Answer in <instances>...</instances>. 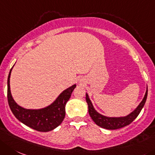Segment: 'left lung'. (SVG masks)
<instances>
[{
	"label": "left lung",
	"instance_id": "obj_1",
	"mask_svg": "<svg viewBox=\"0 0 155 155\" xmlns=\"http://www.w3.org/2000/svg\"><path fill=\"white\" fill-rule=\"evenodd\" d=\"M86 100L88 104V108H89V114L91 118H92V119L93 120L94 122L101 128L108 130H114L123 128V127L129 125L139 115L141 109H142L144 104H145L146 99H147V87L142 101L140 102V104L137 106V108L128 115L121 117H108L99 113L94 108L88 93H86Z\"/></svg>",
	"mask_w": 155,
	"mask_h": 155
}]
</instances>
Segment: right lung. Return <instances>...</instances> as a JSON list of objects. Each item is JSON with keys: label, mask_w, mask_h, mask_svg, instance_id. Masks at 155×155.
Returning <instances> with one entry per match:
<instances>
[{"label": "right lung", "mask_w": 155, "mask_h": 155, "mask_svg": "<svg viewBox=\"0 0 155 155\" xmlns=\"http://www.w3.org/2000/svg\"><path fill=\"white\" fill-rule=\"evenodd\" d=\"M12 69L13 67L10 70L8 78V100L10 108L14 116L23 124L38 131L47 132L59 126L66 115L65 106L66 102L76 87V85H73L63 91L54 102L48 106L39 109H27L19 105L11 95L10 78Z\"/></svg>", "instance_id": "right-lung-1"}]
</instances>
